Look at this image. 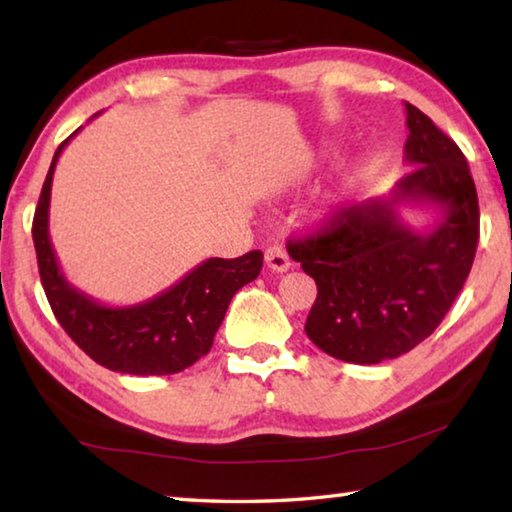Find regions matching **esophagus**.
I'll return each instance as SVG.
<instances>
[{"label": "esophagus", "instance_id": "esophagus-1", "mask_svg": "<svg viewBox=\"0 0 512 512\" xmlns=\"http://www.w3.org/2000/svg\"><path fill=\"white\" fill-rule=\"evenodd\" d=\"M266 266L271 268L273 273H287L291 268V259L287 255V250H284L282 246H271L266 250Z\"/></svg>", "mask_w": 512, "mask_h": 512}]
</instances>
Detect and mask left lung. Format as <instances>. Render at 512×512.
I'll use <instances>...</instances> for the list:
<instances>
[{"instance_id": "left-lung-1", "label": "left lung", "mask_w": 512, "mask_h": 512, "mask_svg": "<svg viewBox=\"0 0 512 512\" xmlns=\"http://www.w3.org/2000/svg\"><path fill=\"white\" fill-rule=\"evenodd\" d=\"M411 171L388 196L341 207L318 235L289 241V255L316 280L305 332L329 357L388 361L440 325L470 275L479 244V198L465 155L422 110L404 101ZM439 214L415 231L399 207Z\"/></svg>"}]
</instances>
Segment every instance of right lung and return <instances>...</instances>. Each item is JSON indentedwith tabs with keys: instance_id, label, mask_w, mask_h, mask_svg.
I'll use <instances>...</instances> for the list:
<instances>
[{
	"instance_id": "obj_1",
	"label": "right lung",
	"mask_w": 512,
	"mask_h": 512,
	"mask_svg": "<svg viewBox=\"0 0 512 512\" xmlns=\"http://www.w3.org/2000/svg\"><path fill=\"white\" fill-rule=\"evenodd\" d=\"M74 135L58 146L33 216L40 280L54 316L72 341L103 368L126 375H173L185 370L210 352L232 296L259 275L264 255L250 250L237 259L210 257L173 287L128 307L103 305L76 289L60 271L49 239L51 180L60 153Z\"/></svg>"
}]
</instances>
